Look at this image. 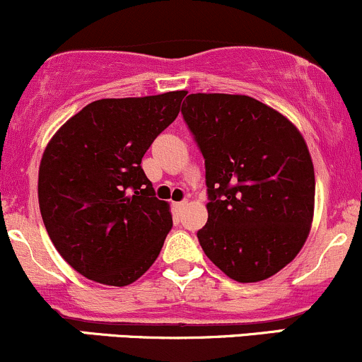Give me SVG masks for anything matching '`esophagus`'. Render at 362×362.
<instances>
[{
    "mask_svg": "<svg viewBox=\"0 0 362 362\" xmlns=\"http://www.w3.org/2000/svg\"><path fill=\"white\" fill-rule=\"evenodd\" d=\"M187 206V201H180V202H173V209L175 213H182V209Z\"/></svg>",
    "mask_w": 362,
    "mask_h": 362,
    "instance_id": "1",
    "label": "esophagus"
}]
</instances>
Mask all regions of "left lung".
Masks as SVG:
<instances>
[{
  "instance_id": "1",
  "label": "left lung",
  "mask_w": 362,
  "mask_h": 362,
  "mask_svg": "<svg viewBox=\"0 0 362 362\" xmlns=\"http://www.w3.org/2000/svg\"><path fill=\"white\" fill-rule=\"evenodd\" d=\"M182 115L206 163L202 250L231 279H269L300 253L313 221L315 170L301 132L247 95L190 93Z\"/></svg>"
}]
</instances>
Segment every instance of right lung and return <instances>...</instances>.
Returning <instances> with one entry per match:
<instances>
[{"instance_id":"right-lung-1","label":"right lung","mask_w":362,"mask_h":362,"mask_svg":"<svg viewBox=\"0 0 362 362\" xmlns=\"http://www.w3.org/2000/svg\"><path fill=\"white\" fill-rule=\"evenodd\" d=\"M185 90L102 98L52 136L39 167V206L59 255L86 279L132 284L172 230L141 160L180 112Z\"/></svg>"}]
</instances>
